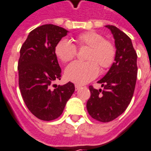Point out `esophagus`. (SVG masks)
Segmentation results:
<instances>
[{"instance_id": "obj_1", "label": "esophagus", "mask_w": 151, "mask_h": 151, "mask_svg": "<svg viewBox=\"0 0 151 151\" xmlns=\"http://www.w3.org/2000/svg\"><path fill=\"white\" fill-rule=\"evenodd\" d=\"M81 87L82 86H80V85H79V84H76V85H75V88H76V91L77 90H79Z\"/></svg>"}]
</instances>
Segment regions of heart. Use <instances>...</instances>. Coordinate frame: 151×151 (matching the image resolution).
Returning a JSON list of instances; mask_svg holds the SVG:
<instances>
[{
	"instance_id": "1",
	"label": "heart",
	"mask_w": 151,
	"mask_h": 151,
	"mask_svg": "<svg viewBox=\"0 0 151 151\" xmlns=\"http://www.w3.org/2000/svg\"><path fill=\"white\" fill-rule=\"evenodd\" d=\"M75 41L78 48L88 47L86 62L76 61L68 65L65 70V77L71 82L84 84L94 80L100 72V68L105 71L113 66L116 50L110 40L105 39L101 33L86 31L77 35ZM55 55L63 63H68L76 58L77 48L68 39L59 40L55 47Z\"/></svg>"
}]
</instances>
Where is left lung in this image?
Instances as JSON below:
<instances>
[{
  "label": "left lung",
  "mask_w": 151,
  "mask_h": 151,
  "mask_svg": "<svg viewBox=\"0 0 151 151\" xmlns=\"http://www.w3.org/2000/svg\"><path fill=\"white\" fill-rule=\"evenodd\" d=\"M115 39L116 55L109 71L98 83L103 90L91 85V96L87 102L89 115L101 122L116 119L128 107L134 95L137 66V53L131 39L114 26H106Z\"/></svg>",
  "instance_id": "8db88e82"
}]
</instances>
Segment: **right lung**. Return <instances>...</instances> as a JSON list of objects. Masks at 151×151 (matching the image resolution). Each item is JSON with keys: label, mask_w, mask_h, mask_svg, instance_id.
<instances>
[{"label": "right lung", "mask_w": 151, "mask_h": 151, "mask_svg": "<svg viewBox=\"0 0 151 151\" xmlns=\"http://www.w3.org/2000/svg\"><path fill=\"white\" fill-rule=\"evenodd\" d=\"M67 34V29L52 24L38 26L29 33L20 50L17 69L21 94L32 114L42 121L58 118L75 91L71 82L53 85L55 88L51 89L53 82L61 77L55 47Z\"/></svg>", "instance_id": "add662e5"}]
</instances>
